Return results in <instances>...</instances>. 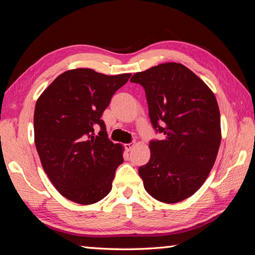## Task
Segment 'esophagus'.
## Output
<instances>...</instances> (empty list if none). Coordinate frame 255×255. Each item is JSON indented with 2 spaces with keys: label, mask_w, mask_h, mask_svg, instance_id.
<instances>
[{
  "label": "esophagus",
  "mask_w": 255,
  "mask_h": 255,
  "mask_svg": "<svg viewBox=\"0 0 255 255\" xmlns=\"http://www.w3.org/2000/svg\"><path fill=\"white\" fill-rule=\"evenodd\" d=\"M136 144L135 143H129V144H126L125 145V147H126L127 150H131L133 147H135Z\"/></svg>",
  "instance_id": "obj_1"
}]
</instances>
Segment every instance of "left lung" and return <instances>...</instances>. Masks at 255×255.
I'll use <instances>...</instances> for the list:
<instances>
[{"mask_svg": "<svg viewBox=\"0 0 255 255\" xmlns=\"http://www.w3.org/2000/svg\"><path fill=\"white\" fill-rule=\"evenodd\" d=\"M130 82L145 89L150 122L164 133V139L149 143L150 158L138 173L154 199L176 204L195 195L215 164L222 140L217 100L199 76L179 63L138 72Z\"/></svg>", "mask_w": 255, "mask_h": 255, "instance_id": "obj_1", "label": "left lung"}]
</instances>
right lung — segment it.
<instances>
[{
  "mask_svg": "<svg viewBox=\"0 0 255 255\" xmlns=\"http://www.w3.org/2000/svg\"><path fill=\"white\" fill-rule=\"evenodd\" d=\"M131 74L105 75L91 68L64 72L36 102L34 144L42 169L57 191L92 205L111 191L124 147L108 139L103 111ZM102 128L99 136L94 129Z\"/></svg>",
  "mask_w": 255,
  "mask_h": 255,
  "instance_id": "obj_1",
  "label": "right lung"
}]
</instances>
